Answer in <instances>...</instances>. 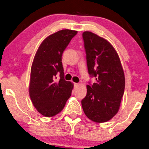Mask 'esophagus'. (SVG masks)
I'll use <instances>...</instances> for the list:
<instances>
[{
    "label": "esophagus",
    "instance_id": "obj_1",
    "mask_svg": "<svg viewBox=\"0 0 149 149\" xmlns=\"http://www.w3.org/2000/svg\"><path fill=\"white\" fill-rule=\"evenodd\" d=\"M79 86V85H78V84H76V83H74V87H77Z\"/></svg>",
    "mask_w": 149,
    "mask_h": 149
}]
</instances>
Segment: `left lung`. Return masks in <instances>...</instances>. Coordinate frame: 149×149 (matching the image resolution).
<instances>
[{"label":"left lung","instance_id":"left-lung-1","mask_svg":"<svg viewBox=\"0 0 149 149\" xmlns=\"http://www.w3.org/2000/svg\"><path fill=\"white\" fill-rule=\"evenodd\" d=\"M89 74L95 82L87 85V95L81 100L86 116L95 123L109 121L119 111L125 79L121 60L107 40L93 32L83 33Z\"/></svg>","mask_w":149,"mask_h":149}]
</instances>
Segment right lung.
Returning a JSON list of instances; mask_svg holds the SVG:
<instances>
[{
	"mask_svg": "<svg viewBox=\"0 0 149 149\" xmlns=\"http://www.w3.org/2000/svg\"><path fill=\"white\" fill-rule=\"evenodd\" d=\"M77 31L62 30L45 38L33 60L29 95L36 110L43 116L54 117L64 107L74 84L64 79L62 62L63 52ZM60 79L56 80L57 73Z\"/></svg>",
	"mask_w": 149,
	"mask_h": 149,
	"instance_id": "add662e5",
	"label": "right lung"
}]
</instances>
